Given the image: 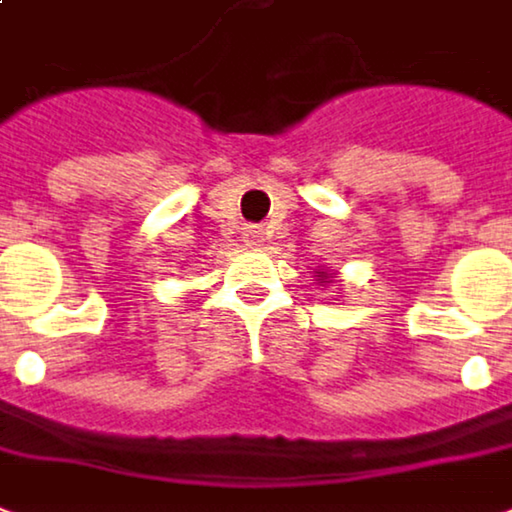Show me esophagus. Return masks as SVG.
Listing matches in <instances>:
<instances>
[{"mask_svg": "<svg viewBox=\"0 0 512 512\" xmlns=\"http://www.w3.org/2000/svg\"><path fill=\"white\" fill-rule=\"evenodd\" d=\"M242 240L248 242V245H259V242L264 240V229H261V226H245V231H242Z\"/></svg>", "mask_w": 512, "mask_h": 512, "instance_id": "esophagus-1", "label": "esophagus"}]
</instances>
